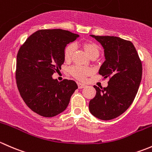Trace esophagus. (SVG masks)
Segmentation results:
<instances>
[{"instance_id":"1","label":"esophagus","mask_w":152,"mask_h":152,"mask_svg":"<svg viewBox=\"0 0 152 152\" xmlns=\"http://www.w3.org/2000/svg\"><path fill=\"white\" fill-rule=\"evenodd\" d=\"M77 85H78V88H85L86 86L85 84L80 83H78Z\"/></svg>"}]
</instances>
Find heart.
<instances>
[{
  "mask_svg": "<svg viewBox=\"0 0 152 152\" xmlns=\"http://www.w3.org/2000/svg\"><path fill=\"white\" fill-rule=\"evenodd\" d=\"M83 47L86 53H87V55L89 57H91L93 55H99V48H98L96 44L93 43V42H85L83 45ZM74 51L75 45L73 44H69V45H67L64 50L65 60L69 61L72 58V56L73 53H74ZM70 72L77 79L80 80H84L86 77L91 73V69L88 68V67L80 66H75L71 68Z\"/></svg>",
  "mask_w": 152,
  "mask_h": 152,
  "instance_id": "1",
  "label": "heart"
}]
</instances>
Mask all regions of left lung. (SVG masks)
<instances>
[{
	"instance_id": "1",
	"label": "left lung",
	"mask_w": 152,
	"mask_h": 152,
	"mask_svg": "<svg viewBox=\"0 0 152 152\" xmlns=\"http://www.w3.org/2000/svg\"><path fill=\"white\" fill-rule=\"evenodd\" d=\"M104 49V61L99 74L108 77L106 88L97 87L89 102V110L96 118L111 120L129 108L137 94L142 78V64L133 44L116 37L90 35Z\"/></svg>"
}]
</instances>
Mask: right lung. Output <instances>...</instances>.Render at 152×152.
I'll return each instance as SVG.
<instances>
[{"label":"right lung","instance_id":"1","mask_svg":"<svg viewBox=\"0 0 152 152\" xmlns=\"http://www.w3.org/2000/svg\"><path fill=\"white\" fill-rule=\"evenodd\" d=\"M79 35L62 29L39 30L20 47L17 56L16 80L28 107L44 117L66 110L77 88L74 80L59 83L52 75L64 62V50Z\"/></svg>","mask_w":152,"mask_h":152}]
</instances>
